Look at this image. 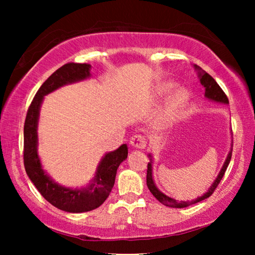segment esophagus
Returning <instances> with one entry per match:
<instances>
[{
  "label": "esophagus",
  "instance_id": "34e87169",
  "mask_svg": "<svg viewBox=\"0 0 255 255\" xmlns=\"http://www.w3.org/2000/svg\"><path fill=\"white\" fill-rule=\"evenodd\" d=\"M146 144H147V140L144 135H140V133H137V135H133L130 139V145L132 147L137 149H143L146 147Z\"/></svg>",
  "mask_w": 255,
  "mask_h": 255
}]
</instances>
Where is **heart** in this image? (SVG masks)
I'll use <instances>...</instances> for the list:
<instances>
[{
    "instance_id": "b5f03b06",
    "label": "heart",
    "mask_w": 255,
    "mask_h": 255,
    "mask_svg": "<svg viewBox=\"0 0 255 255\" xmlns=\"http://www.w3.org/2000/svg\"><path fill=\"white\" fill-rule=\"evenodd\" d=\"M174 88L175 84L173 82H163V83H159L154 90V100H162V99L169 96V94L173 91ZM189 99L190 94L188 90H185L183 88L176 90L173 93V96H172L170 102L167 103L165 112H164V120H165V122H169V120L174 119L176 116L184 109V107L188 105Z\"/></svg>"
}]
</instances>
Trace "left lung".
<instances>
[{
	"mask_svg": "<svg viewBox=\"0 0 255 255\" xmlns=\"http://www.w3.org/2000/svg\"><path fill=\"white\" fill-rule=\"evenodd\" d=\"M195 68L198 71V76H199L200 79V83L201 85L205 88V97L207 99H209V100H213L216 102H221V103H228V98L225 94V92L223 91L221 86L217 84V82H216L213 77H211L208 73H206L201 70L199 66L195 65ZM233 146V144H232ZM232 152H233V148H231L230 153L227 155V158L225 163H224V165L222 167L221 172H219V174L216 180L214 181V183L211 184V187L208 189V191H207L204 196H201L199 198H197L196 200H191V201H178L173 199V198H170L164 195L163 192L159 191V190L156 188V185H155L154 181H153V174H152V158H150V162L147 164V175H146V183H147V187L149 189V191L152 192V195L156 198V199L163 204L164 206H167V207H172V208H184V207H188L190 205H193V204H197V202H200L202 200L207 199V198H209L211 195H213L214 191L216 190V188L218 187L219 182H221L224 174H225V171L227 169L228 164L231 162V158H232ZM150 157V155H149Z\"/></svg>",
	"mask_w": 255,
	"mask_h": 255,
	"instance_id": "8db88e82",
	"label": "left lung"
}]
</instances>
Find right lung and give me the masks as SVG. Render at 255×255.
<instances>
[{"label":"right lung","mask_w":255,"mask_h":255,"mask_svg":"<svg viewBox=\"0 0 255 255\" xmlns=\"http://www.w3.org/2000/svg\"><path fill=\"white\" fill-rule=\"evenodd\" d=\"M90 64L67 63L54 72L38 90L30 105L23 128V163L29 179L40 195L51 205L67 213H85L100 207L114 188L117 170L127 158L128 147L123 144L114 152L107 153L99 164L96 176L86 188L70 189L56 183L42 170L37 153L38 119L41 102L47 94L60 86L90 77Z\"/></svg>","instance_id":"add662e5"}]
</instances>
